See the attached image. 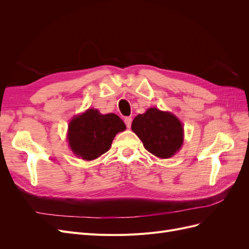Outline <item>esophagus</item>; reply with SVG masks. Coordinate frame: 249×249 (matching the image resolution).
Listing matches in <instances>:
<instances>
[{"label": "esophagus", "mask_w": 249, "mask_h": 249, "mask_svg": "<svg viewBox=\"0 0 249 249\" xmlns=\"http://www.w3.org/2000/svg\"><path fill=\"white\" fill-rule=\"evenodd\" d=\"M132 120H133L132 117H125V118H124V123H125V125H126L127 129H130V127H131Z\"/></svg>", "instance_id": "esophagus-1"}]
</instances>
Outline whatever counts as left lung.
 I'll return each mask as SVG.
<instances>
[{
    "mask_svg": "<svg viewBox=\"0 0 249 249\" xmlns=\"http://www.w3.org/2000/svg\"><path fill=\"white\" fill-rule=\"evenodd\" d=\"M132 131L150 154L168 159L182 147L184 129L179 119L170 112L149 108L134 118Z\"/></svg>",
    "mask_w": 249,
    "mask_h": 249,
    "instance_id": "1",
    "label": "left lung"
}]
</instances>
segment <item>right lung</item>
<instances>
[{
    "label": "right lung",
    "instance_id": "right-lung-1",
    "mask_svg": "<svg viewBox=\"0 0 249 249\" xmlns=\"http://www.w3.org/2000/svg\"><path fill=\"white\" fill-rule=\"evenodd\" d=\"M124 130V123L116 114L88 109L71 120L67 140L74 155L91 161L108 152L115 135Z\"/></svg>",
    "mask_w": 249,
    "mask_h": 249
}]
</instances>
